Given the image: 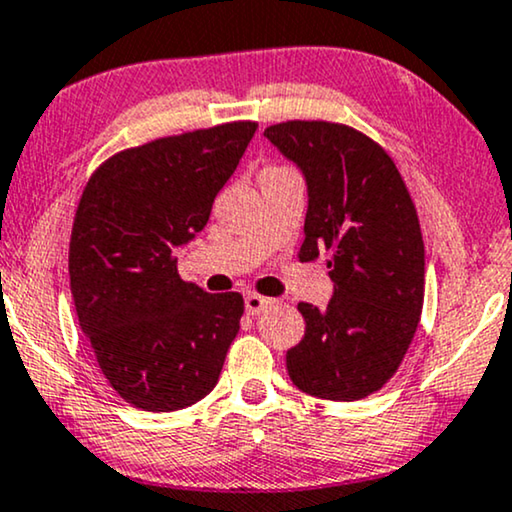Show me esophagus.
Masks as SVG:
<instances>
[{
	"mask_svg": "<svg viewBox=\"0 0 512 512\" xmlns=\"http://www.w3.org/2000/svg\"><path fill=\"white\" fill-rule=\"evenodd\" d=\"M276 300H271V297H264V295H257V293H248L245 295V312L257 316L262 312H267V309L274 304Z\"/></svg>",
	"mask_w": 512,
	"mask_h": 512,
	"instance_id": "1",
	"label": "esophagus"
}]
</instances>
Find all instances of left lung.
<instances>
[{
    "mask_svg": "<svg viewBox=\"0 0 512 512\" xmlns=\"http://www.w3.org/2000/svg\"><path fill=\"white\" fill-rule=\"evenodd\" d=\"M264 137L300 165L309 208L300 260L331 252L326 309L300 302L304 338L288 349L297 390L331 401L378 392L416 335L425 297V245L411 193L378 141L328 120H286Z\"/></svg>",
    "mask_w": 512,
    "mask_h": 512,
    "instance_id": "obj_1",
    "label": "left lung"
}]
</instances>
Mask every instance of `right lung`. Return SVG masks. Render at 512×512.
<instances>
[{
	"label": "right lung",
	"instance_id": "add662e5",
	"mask_svg": "<svg viewBox=\"0 0 512 512\" xmlns=\"http://www.w3.org/2000/svg\"><path fill=\"white\" fill-rule=\"evenodd\" d=\"M255 129L236 120L125 148L84 186L70 234V293L101 373L137 409H186L217 385L243 295L184 281L174 248L208 224Z\"/></svg>",
	"mask_w": 512,
	"mask_h": 512
}]
</instances>
